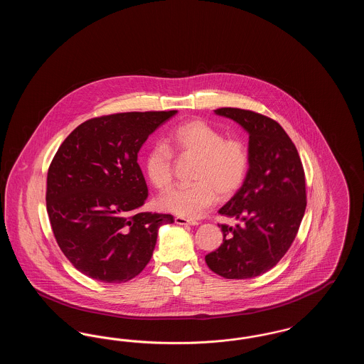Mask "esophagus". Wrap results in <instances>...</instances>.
Returning <instances> with one entry per match:
<instances>
[{
    "mask_svg": "<svg viewBox=\"0 0 364 364\" xmlns=\"http://www.w3.org/2000/svg\"><path fill=\"white\" fill-rule=\"evenodd\" d=\"M174 223H176L177 225H198L196 221L187 220V218H184V217H176V218H174Z\"/></svg>",
    "mask_w": 364,
    "mask_h": 364,
    "instance_id": "34e87169",
    "label": "esophagus"
}]
</instances>
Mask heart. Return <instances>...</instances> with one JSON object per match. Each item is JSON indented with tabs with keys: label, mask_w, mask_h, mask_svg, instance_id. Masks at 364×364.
<instances>
[{
	"label": "heart",
	"mask_w": 364,
	"mask_h": 364,
	"mask_svg": "<svg viewBox=\"0 0 364 364\" xmlns=\"http://www.w3.org/2000/svg\"><path fill=\"white\" fill-rule=\"evenodd\" d=\"M164 144L153 146L143 159L149 181L156 190H168L173 181V156L196 158L192 183L169 191L158 199V206L178 217H200L218 198H229L240 190L250 169L245 141L225 135L202 120L176 127Z\"/></svg>",
	"instance_id": "obj_1"
}]
</instances>
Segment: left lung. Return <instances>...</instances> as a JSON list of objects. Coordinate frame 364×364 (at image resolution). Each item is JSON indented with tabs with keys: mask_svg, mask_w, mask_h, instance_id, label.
Returning a JSON list of instances; mask_svg holds the SVG:
<instances>
[{
	"mask_svg": "<svg viewBox=\"0 0 364 364\" xmlns=\"http://www.w3.org/2000/svg\"><path fill=\"white\" fill-rule=\"evenodd\" d=\"M214 113L247 131L250 169L240 190L218 211L239 223L220 225L223 244L205 259L221 277H257L277 264L297 235L307 205L303 165L277 122L237 107Z\"/></svg>",
	"mask_w": 364,
	"mask_h": 364,
	"instance_id": "obj_1",
	"label": "left lung"
}]
</instances>
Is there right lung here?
<instances>
[{
    "label": "right lung",
    "instance_id": "add662e5",
    "mask_svg": "<svg viewBox=\"0 0 364 364\" xmlns=\"http://www.w3.org/2000/svg\"><path fill=\"white\" fill-rule=\"evenodd\" d=\"M169 112H129L80 124L48 172L46 208L58 247L87 277L127 282L146 267L171 214L140 211L149 190L138 164L143 143Z\"/></svg>",
    "mask_w": 364,
    "mask_h": 364
}]
</instances>
